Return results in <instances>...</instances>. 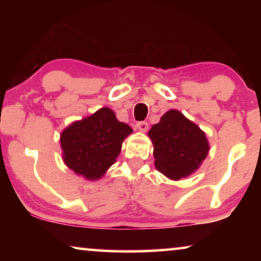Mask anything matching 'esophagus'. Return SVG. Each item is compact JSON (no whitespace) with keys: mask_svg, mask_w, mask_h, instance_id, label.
<instances>
[{"mask_svg":"<svg viewBox=\"0 0 261 261\" xmlns=\"http://www.w3.org/2000/svg\"><path fill=\"white\" fill-rule=\"evenodd\" d=\"M137 128H138V130H140V132H142V133H145V132L148 130V123L146 122V121H141V122L137 123Z\"/></svg>","mask_w":261,"mask_h":261,"instance_id":"1","label":"esophagus"}]
</instances>
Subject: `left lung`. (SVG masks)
<instances>
[{
	"mask_svg": "<svg viewBox=\"0 0 261 261\" xmlns=\"http://www.w3.org/2000/svg\"><path fill=\"white\" fill-rule=\"evenodd\" d=\"M148 137L154 147L156 170L174 180L195 172L209 151L205 134L174 109L153 124Z\"/></svg>",
	"mask_w": 261,
	"mask_h": 261,
	"instance_id": "8db88e82",
	"label": "left lung"
}]
</instances>
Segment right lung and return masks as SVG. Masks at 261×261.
I'll return each mask as SVG.
<instances>
[{
  "mask_svg": "<svg viewBox=\"0 0 261 261\" xmlns=\"http://www.w3.org/2000/svg\"><path fill=\"white\" fill-rule=\"evenodd\" d=\"M132 132L116 120L113 110L99 109L64 129L60 135L64 162L77 174L98 179L115 163L122 141Z\"/></svg>",
  "mask_w": 261,
  "mask_h": 261,
  "instance_id": "add662e5",
  "label": "right lung"
}]
</instances>
